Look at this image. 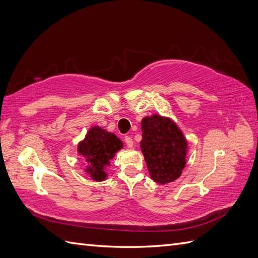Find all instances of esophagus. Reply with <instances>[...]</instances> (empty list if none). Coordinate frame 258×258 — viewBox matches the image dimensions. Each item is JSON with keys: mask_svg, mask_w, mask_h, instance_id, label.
<instances>
[{"mask_svg": "<svg viewBox=\"0 0 258 258\" xmlns=\"http://www.w3.org/2000/svg\"><path fill=\"white\" fill-rule=\"evenodd\" d=\"M124 141H125V143H126V145H127V147H130V148H132L134 146V142H133V139H132L131 136H125V139H124Z\"/></svg>", "mask_w": 258, "mask_h": 258, "instance_id": "obj_1", "label": "esophagus"}]
</instances>
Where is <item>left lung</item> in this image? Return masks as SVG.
<instances>
[{
	"label": "left lung",
	"mask_w": 258,
	"mask_h": 258,
	"mask_svg": "<svg viewBox=\"0 0 258 258\" xmlns=\"http://www.w3.org/2000/svg\"><path fill=\"white\" fill-rule=\"evenodd\" d=\"M141 127V149L151 178L160 184L175 181L187 163L188 143L181 130L159 114L144 117Z\"/></svg>",
	"instance_id": "1"
}]
</instances>
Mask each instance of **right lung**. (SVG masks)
<instances>
[{"instance_id":"right-lung-1","label":"right lung","mask_w":258,"mask_h":258,"mask_svg":"<svg viewBox=\"0 0 258 258\" xmlns=\"http://www.w3.org/2000/svg\"><path fill=\"white\" fill-rule=\"evenodd\" d=\"M122 148L123 143L115 134L99 126L90 128L85 140L78 144V153L85 157L88 164L86 172L94 181L105 180L106 166Z\"/></svg>"}]
</instances>
